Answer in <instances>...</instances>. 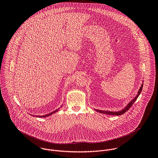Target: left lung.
Listing matches in <instances>:
<instances>
[{
    "label": "left lung",
    "mask_w": 158,
    "mask_h": 158,
    "mask_svg": "<svg viewBox=\"0 0 158 158\" xmlns=\"http://www.w3.org/2000/svg\"><path fill=\"white\" fill-rule=\"evenodd\" d=\"M143 84H142V85H141V87H140V89H139V91H138V94H137V96L135 97V98H134L128 104H127V106L124 109H123L122 110H121V111H118V112H112V111H106V110H98V109H95L96 110V111H97V112H100V113H102V114H110V115H115V116H120V115H121V114H123L124 113H125V112H126V111H127L129 109H130V107L132 106V104L134 103V102L136 101V99H138V96H139V94H140V93H141V91H142V89H143Z\"/></svg>",
    "instance_id": "8db88e82"
}]
</instances>
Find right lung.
Masks as SVG:
<instances>
[{
    "instance_id": "obj_1",
    "label": "right lung",
    "mask_w": 158,
    "mask_h": 158,
    "mask_svg": "<svg viewBox=\"0 0 158 158\" xmlns=\"http://www.w3.org/2000/svg\"><path fill=\"white\" fill-rule=\"evenodd\" d=\"M57 110H58V109H56V110H55L52 111V112H51V113H49V114H46V115H44V116H36V117H39V118H46V117L52 115V114L55 113V112H56Z\"/></svg>"
}]
</instances>
